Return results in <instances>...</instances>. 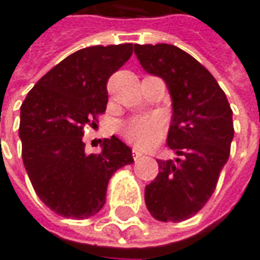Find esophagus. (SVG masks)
<instances>
[{
  "instance_id": "1",
  "label": "esophagus",
  "mask_w": 260,
  "mask_h": 260,
  "mask_svg": "<svg viewBox=\"0 0 260 260\" xmlns=\"http://www.w3.org/2000/svg\"><path fill=\"white\" fill-rule=\"evenodd\" d=\"M143 152H140V150H137V149H133V157H135V160H139V159H142L143 157Z\"/></svg>"
}]
</instances>
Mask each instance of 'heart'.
I'll return each mask as SVG.
<instances>
[{"label":"heart","instance_id":"obj_1","mask_svg":"<svg viewBox=\"0 0 260 260\" xmlns=\"http://www.w3.org/2000/svg\"><path fill=\"white\" fill-rule=\"evenodd\" d=\"M165 127L159 117L146 115V117H136L127 121L123 125V135L139 147H152L155 146L164 136Z\"/></svg>","mask_w":260,"mask_h":260}]
</instances>
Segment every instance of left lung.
Segmentation results:
<instances>
[{
	"label": "left lung",
	"mask_w": 260,
	"mask_h": 260,
	"mask_svg": "<svg viewBox=\"0 0 260 260\" xmlns=\"http://www.w3.org/2000/svg\"><path fill=\"white\" fill-rule=\"evenodd\" d=\"M142 68L164 79L172 100L168 146L178 155L157 160L159 174L145 188L149 213L179 223L197 214L214 192L235 136L233 111L204 66L174 45H135Z\"/></svg>",
	"instance_id": "8db88e82"
}]
</instances>
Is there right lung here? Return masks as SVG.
Listing matches in <instances>:
<instances>
[{
	"instance_id": "obj_1",
	"label": "right lung",
	"mask_w": 260,
	"mask_h": 260,
	"mask_svg": "<svg viewBox=\"0 0 260 260\" xmlns=\"http://www.w3.org/2000/svg\"><path fill=\"white\" fill-rule=\"evenodd\" d=\"M133 53V45L89 46L65 57L37 81L21 104L18 136L36 194L56 214L84 220L105 204L117 169L133 164L118 137L86 155L84 125L95 124L108 101L107 81Z\"/></svg>"
}]
</instances>
